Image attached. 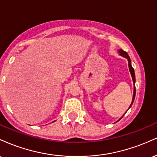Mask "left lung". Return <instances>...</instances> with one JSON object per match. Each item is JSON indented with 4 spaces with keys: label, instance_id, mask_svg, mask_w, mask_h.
<instances>
[{
    "label": "left lung",
    "instance_id": "left-lung-1",
    "mask_svg": "<svg viewBox=\"0 0 157 157\" xmlns=\"http://www.w3.org/2000/svg\"><path fill=\"white\" fill-rule=\"evenodd\" d=\"M119 53H120V55L122 56V57H125V58L128 59V66H129V71H130L131 72V77H132V79H133V82H134V94H133V98H132V102H131V104L130 105V107H129V109L131 107V105H132L133 102H134V98H135V95H136V88H135V73H134V68H133L132 66H131V59L130 57H129L128 55V53L125 51H123L122 49H120L119 50ZM127 112V111H126ZM122 118V117L120 119V120H121Z\"/></svg>",
    "mask_w": 157,
    "mask_h": 157
}]
</instances>
